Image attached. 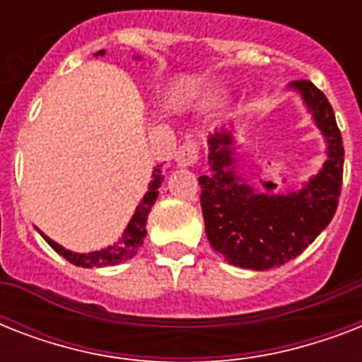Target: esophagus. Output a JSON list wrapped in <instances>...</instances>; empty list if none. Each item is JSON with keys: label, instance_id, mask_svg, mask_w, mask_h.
<instances>
[{"label": "esophagus", "instance_id": "1", "mask_svg": "<svg viewBox=\"0 0 362 362\" xmlns=\"http://www.w3.org/2000/svg\"><path fill=\"white\" fill-rule=\"evenodd\" d=\"M199 152H201V146H199L197 141L184 142L175 152L176 163L180 165V167H193L199 161Z\"/></svg>", "mask_w": 362, "mask_h": 362}]
</instances>
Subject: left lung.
Instances as JSON below:
<instances>
[{
	"label": "left lung",
	"instance_id": "8db88e82",
	"mask_svg": "<svg viewBox=\"0 0 362 362\" xmlns=\"http://www.w3.org/2000/svg\"><path fill=\"white\" fill-rule=\"evenodd\" d=\"M303 93L314 120L327 139L323 169L298 193L257 195L231 165V135L210 136V165L214 175L201 176V209L206 237L216 252L235 267L267 270L291 261L331 223L342 192L344 142L329 99L310 81L291 84Z\"/></svg>",
	"mask_w": 362,
	"mask_h": 362
}]
</instances>
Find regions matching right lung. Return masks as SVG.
<instances>
[{
	"instance_id": "add662e5",
	"label": "right lung",
	"mask_w": 362,
	"mask_h": 362,
	"mask_svg": "<svg viewBox=\"0 0 362 362\" xmlns=\"http://www.w3.org/2000/svg\"><path fill=\"white\" fill-rule=\"evenodd\" d=\"M152 178L153 180L150 182V186H148V193L144 195L141 204L136 206L135 214L131 218L129 226H127V229H125L124 233V237H122L120 242L115 244V246H109L107 250H99V252L93 253H75L62 247L59 244H56V242L50 240L48 237H45V240L54 247V252H58L59 255L64 259H67L69 263L76 264V267H84V269H92V267H110V264L122 263L125 259H131L136 253L139 246L144 242V237H146L148 212L152 209V204L156 203V199H158V189L159 186H161V182H163L161 170L153 169Z\"/></svg>"
}]
</instances>
